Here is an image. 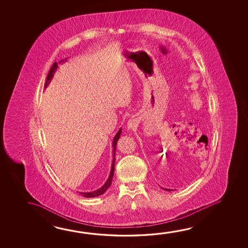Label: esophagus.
Segmentation results:
<instances>
[{"label": "esophagus", "mask_w": 248, "mask_h": 248, "mask_svg": "<svg viewBox=\"0 0 248 248\" xmlns=\"http://www.w3.org/2000/svg\"><path fill=\"white\" fill-rule=\"evenodd\" d=\"M137 125H138L137 121H136L135 119H133V118H130V120L127 123V128H128V130H134V129H136Z\"/></svg>", "instance_id": "1"}]
</instances>
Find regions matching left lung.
<instances>
[{"mask_svg": "<svg viewBox=\"0 0 248 248\" xmlns=\"http://www.w3.org/2000/svg\"><path fill=\"white\" fill-rule=\"evenodd\" d=\"M163 189H164V190H165V191H171V190H170V189H166V188H163Z\"/></svg>", "mask_w": 248, "mask_h": 248, "instance_id": "left-lung-1", "label": "left lung"}]
</instances>
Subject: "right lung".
<instances>
[{"instance_id":"1","label":"right lung","mask_w":248,"mask_h":248,"mask_svg":"<svg viewBox=\"0 0 248 248\" xmlns=\"http://www.w3.org/2000/svg\"><path fill=\"white\" fill-rule=\"evenodd\" d=\"M63 59L59 62V63L63 62ZM57 69V62H54L53 63L52 67L50 68V70L48 72V76H47V80H46V83L44 87L46 88L48 85V83H50L51 79H52L54 73L56 72V70ZM121 131L122 130H118V133L116 134V136L114 137L113 142H112V146H113V161H112V165H111V170H110V173H109V178L107 179V181L105 182V185L99 188L98 190L96 191H92V192H79L81 195H83L84 198H95V197H98V196L104 194L105 191H107V189L111 185V181H112V178H113L114 175V169H115V153H116V147H117V143H118V139L120 138V134H121Z\"/></svg>"}]
</instances>
